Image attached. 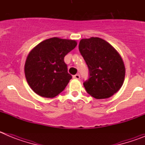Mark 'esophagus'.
I'll return each instance as SVG.
<instances>
[{"label":"esophagus","mask_w":145,"mask_h":145,"mask_svg":"<svg viewBox=\"0 0 145 145\" xmlns=\"http://www.w3.org/2000/svg\"><path fill=\"white\" fill-rule=\"evenodd\" d=\"M72 78L75 79H79L80 78V75L79 74H76V75H74L73 76H72Z\"/></svg>","instance_id":"esophagus-1"}]
</instances>
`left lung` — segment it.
I'll list each match as a JSON object with an SVG mask.
<instances>
[{"label": "left lung", "instance_id": "1", "mask_svg": "<svg viewBox=\"0 0 145 145\" xmlns=\"http://www.w3.org/2000/svg\"><path fill=\"white\" fill-rule=\"evenodd\" d=\"M78 48L89 71L84 83L87 93L97 99L112 97L121 88L125 78V67L118 52L106 40L93 37L80 40Z\"/></svg>", "mask_w": 145, "mask_h": 145}]
</instances>
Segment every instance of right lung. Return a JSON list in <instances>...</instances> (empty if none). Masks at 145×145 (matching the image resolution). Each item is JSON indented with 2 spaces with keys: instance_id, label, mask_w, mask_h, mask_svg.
<instances>
[{
  "instance_id": "1",
  "label": "right lung",
  "mask_w": 145,
  "mask_h": 145,
  "mask_svg": "<svg viewBox=\"0 0 145 145\" xmlns=\"http://www.w3.org/2000/svg\"><path fill=\"white\" fill-rule=\"evenodd\" d=\"M76 46L73 40L52 38L40 43L29 52L25 74L35 93L53 98L64 91L72 78L64 58Z\"/></svg>"
}]
</instances>
